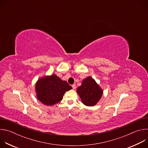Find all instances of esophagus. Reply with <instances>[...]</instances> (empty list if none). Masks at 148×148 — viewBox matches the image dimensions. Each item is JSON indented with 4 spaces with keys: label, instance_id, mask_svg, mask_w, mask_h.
<instances>
[{
    "label": "esophagus",
    "instance_id": "esophagus-1",
    "mask_svg": "<svg viewBox=\"0 0 148 148\" xmlns=\"http://www.w3.org/2000/svg\"><path fill=\"white\" fill-rule=\"evenodd\" d=\"M72 87H73V90H75V89L76 88L75 84H73V85H72Z\"/></svg>",
    "mask_w": 148,
    "mask_h": 148
}]
</instances>
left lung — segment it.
Wrapping results in <instances>:
<instances>
[{
	"label": "left lung",
	"instance_id": "left-lung-1",
	"mask_svg": "<svg viewBox=\"0 0 148 148\" xmlns=\"http://www.w3.org/2000/svg\"><path fill=\"white\" fill-rule=\"evenodd\" d=\"M77 92L82 102L87 106H94L101 99L103 91L95 81L88 77L82 81Z\"/></svg>",
	"mask_w": 148,
	"mask_h": 148
}]
</instances>
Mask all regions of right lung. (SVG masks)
I'll return each instance as SVG.
<instances>
[{
  "instance_id": "obj_1",
  "label": "right lung",
  "mask_w": 148,
  "mask_h": 148,
  "mask_svg": "<svg viewBox=\"0 0 148 148\" xmlns=\"http://www.w3.org/2000/svg\"><path fill=\"white\" fill-rule=\"evenodd\" d=\"M71 89L67 81L61 80L55 74L41 78L36 84L38 99L50 106L61 101L65 92Z\"/></svg>"
}]
</instances>
